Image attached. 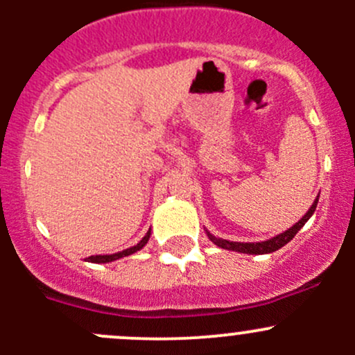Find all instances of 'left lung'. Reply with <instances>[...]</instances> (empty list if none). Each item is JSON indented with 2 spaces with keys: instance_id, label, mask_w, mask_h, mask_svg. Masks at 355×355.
<instances>
[{
  "instance_id": "left-lung-1",
  "label": "left lung",
  "mask_w": 355,
  "mask_h": 355,
  "mask_svg": "<svg viewBox=\"0 0 355 355\" xmlns=\"http://www.w3.org/2000/svg\"><path fill=\"white\" fill-rule=\"evenodd\" d=\"M318 199H320V196H318L316 200L313 202V206H311V209L307 211L306 214L302 216V220H299V223L293 225L292 228H288L287 232H284V234L277 235V237L270 239V241L266 242H230V241H223V239H216L214 235H211L209 232H207V237L211 239V242L213 244H216L218 247H221V249H227V250H235V252H244V254H270V252H275V250L282 249L285 244H288L290 241H292L293 237H295L297 232L300 230V228L306 225V221L309 220L311 216H313V213L316 211V206H318Z\"/></svg>"
}]
</instances>
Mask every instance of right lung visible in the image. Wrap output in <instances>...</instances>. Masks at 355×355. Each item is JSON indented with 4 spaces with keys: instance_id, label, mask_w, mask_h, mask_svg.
Listing matches in <instances>:
<instances>
[{
    "instance_id": "1",
    "label": "right lung",
    "mask_w": 355,
    "mask_h": 355,
    "mask_svg": "<svg viewBox=\"0 0 355 355\" xmlns=\"http://www.w3.org/2000/svg\"><path fill=\"white\" fill-rule=\"evenodd\" d=\"M149 235H151V232H148V234H146V237L142 239V241L139 242L137 245L130 247V249H125V250H121V252H116V254H110V256H91V257H87V261H89V263H98L99 264V263H111V261H116V259H120V257L130 256V254L137 252V250H141L142 247L148 244Z\"/></svg>"
}]
</instances>
